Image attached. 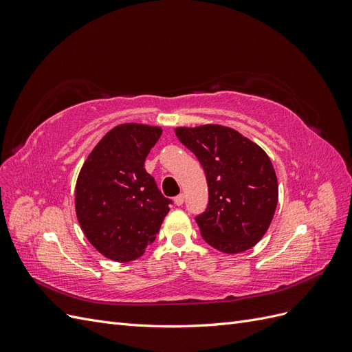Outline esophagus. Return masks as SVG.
Wrapping results in <instances>:
<instances>
[{
	"label": "esophagus",
	"instance_id": "34e87169",
	"mask_svg": "<svg viewBox=\"0 0 352 352\" xmlns=\"http://www.w3.org/2000/svg\"><path fill=\"white\" fill-rule=\"evenodd\" d=\"M184 202H185V197H184V194H180V195H177L176 198H175V204L176 206H182L184 204Z\"/></svg>",
	"mask_w": 352,
	"mask_h": 352
}]
</instances>
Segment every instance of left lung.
Returning <instances> with one entry per match:
<instances>
[{
  "label": "left lung",
  "mask_w": 352,
  "mask_h": 352,
  "mask_svg": "<svg viewBox=\"0 0 352 352\" xmlns=\"http://www.w3.org/2000/svg\"><path fill=\"white\" fill-rule=\"evenodd\" d=\"M179 141L204 168L208 206L195 217L204 241L225 254L252 248L267 232L279 188L263 148L220 124L176 127Z\"/></svg>",
  "instance_id": "left-lung-1"
}]
</instances>
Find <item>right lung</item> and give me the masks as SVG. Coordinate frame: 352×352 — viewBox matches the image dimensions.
<instances>
[{
    "mask_svg": "<svg viewBox=\"0 0 352 352\" xmlns=\"http://www.w3.org/2000/svg\"><path fill=\"white\" fill-rule=\"evenodd\" d=\"M162 127L124 123L95 145L76 182L74 206L85 236L110 260L140 258L167 216L168 204L145 158Z\"/></svg>",
    "mask_w": 352,
    "mask_h": 352,
    "instance_id": "1",
    "label": "right lung"
}]
</instances>
